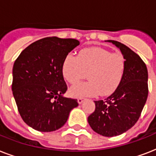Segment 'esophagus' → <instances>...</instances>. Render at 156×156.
Listing matches in <instances>:
<instances>
[{
  "mask_svg": "<svg viewBox=\"0 0 156 156\" xmlns=\"http://www.w3.org/2000/svg\"><path fill=\"white\" fill-rule=\"evenodd\" d=\"M83 100H84V99H83V98H78V103L79 104H83Z\"/></svg>",
  "mask_w": 156,
  "mask_h": 156,
  "instance_id": "esophagus-1",
  "label": "esophagus"
}]
</instances>
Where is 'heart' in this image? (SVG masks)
<instances>
[{"label": "heart", "instance_id": "obj_1", "mask_svg": "<svg viewBox=\"0 0 156 156\" xmlns=\"http://www.w3.org/2000/svg\"><path fill=\"white\" fill-rule=\"evenodd\" d=\"M126 61L121 52H111L100 47L81 50L78 56L68 54L61 66L64 78L71 84L78 83L87 73L89 81L78 83L70 89L74 97L106 96L112 94L125 74Z\"/></svg>", "mask_w": 156, "mask_h": 156}]
</instances>
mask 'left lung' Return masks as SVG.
Listing matches in <instances>:
<instances>
[{
  "label": "left lung",
  "instance_id": "obj_1",
  "mask_svg": "<svg viewBox=\"0 0 156 156\" xmlns=\"http://www.w3.org/2000/svg\"><path fill=\"white\" fill-rule=\"evenodd\" d=\"M118 48L125 56L126 67L121 83L104 100L95 101V110L88 116L93 130L104 137L125 133L138 121L148 95V73L138 54L123 44L105 40Z\"/></svg>",
  "mask_w": 156,
  "mask_h": 156
}]
</instances>
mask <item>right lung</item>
I'll return each mask as SVG.
<instances>
[{
    "instance_id": "right-lung-1",
    "label": "right lung",
    "mask_w": 156,
    "mask_h": 156,
    "mask_svg": "<svg viewBox=\"0 0 156 156\" xmlns=\"http://www.w3.org/2000/svg\"><path fill=\"white\" fill-rule=\"evenodd\" d=\"M79 44L74 39L44 38L26 48L13 64V97L24 122L35 130L58 129L78 107V100L63 95L67 85L61 66Z\"/></svg>"
}]
</instances>
